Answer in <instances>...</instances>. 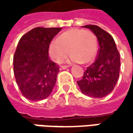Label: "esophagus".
Instances as JSON below:
<instances>
[{
  "label": "esophagus",
  "mask_w": 133,
  "mask_h": 133,
  "mask_svg": "<svg viewBox=\"0 0 133 133\" xmlns=\"http://www.w3.org/2000/svg\"><path fill=\"white\" fill-rule=\"evenodd\" d=\"M69 65H61L60 66V70H63V69H65L67 68H68Z\"/></svg>",
  "instance_id": "esophagus-1"
}]
</instances>
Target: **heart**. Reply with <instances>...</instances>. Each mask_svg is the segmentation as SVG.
<instances>
[{
  "instance_id": "obj_1",
  "label": "heart",
  "mask_w": 133,
  "mask_h": 133,
  "mask_svg": "<svg viewBox=\"0 0 133 133\" xmlns=\"http://www.w3.org/2000/svg\"><path fill=\"white\" fill-rule=\"evenodd\" d=\"M97 49L98 40L92 31L72 28L51 41L49 54L55 62L59 63L68 56L70 50L69 62L89 63L95 58Z\"/></svg>"
}]
</instances>
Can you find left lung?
I'll use <instances>...</instances> for the list:
<instances>
[{"mask_svg": "<svg viewBox=\"0 0 133 133\" xmlns=\"http://www.w3.org/2000/svg\"><path fill=\"white\" fill-rule=\"evenodd\" d=\"M96 35L99 48L95 61L86 68L83 77L77 83L85 95L102 98L115 88L119 76L120 57L112 36L98 26H83Z\"/></svg>", "mask_w": 133, "mask_h": 133, "instance_id": "obj_1", "label": "left lung"}]
</instances>
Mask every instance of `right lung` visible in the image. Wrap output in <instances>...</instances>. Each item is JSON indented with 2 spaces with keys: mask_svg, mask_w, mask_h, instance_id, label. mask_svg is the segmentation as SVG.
Segmentation results:
<instances>
[{
  "mask_svg": "<svg viewBox=\"0 0 133 133\" xmlns=\"http://www.w3.org/2000/svg\"><path fill=\"white\" fill-rule=\"evenodd\" d=\"M62 28H35L20 39L14 55V73L21 94L38 101L51 94L56 82L59 66L51 61V41Z\"/></svg>",
  "mask_w": 133,
  "mask_h": 133,
  "instance_id": "add662e5",
  "label": "right lung"
}]
</instances>
